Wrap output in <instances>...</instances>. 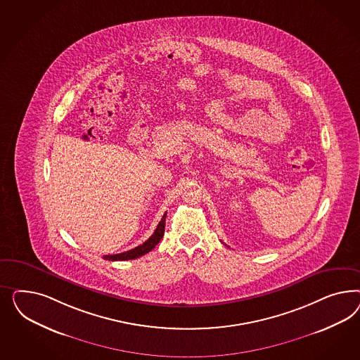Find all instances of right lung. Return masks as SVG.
Instances as JSON below:
<instances>
[{"instance_id":"1","label":"right lung","mask_w":360,"mask_h":360,"mask_svg":"<svg viewBox=\"0 0 360 360\" xmlns=\"http://www.w3.org/2000/svg\"><path fill=\"white\" fill-rule=\"evenodd\" d=\"M165 219H166V214L161 219V221L158 223V226H157V229L154 231L152 236L146 240L145 243H142L141 245L133 248L131 251L122 252V253H117V255H105V256H103V259L109 260V262H125V260L137 259L140 256L146 255L148 252L152 251L153 248L164 238Z\"/></svg>"}]
</instances>
